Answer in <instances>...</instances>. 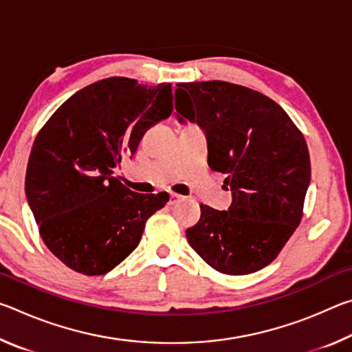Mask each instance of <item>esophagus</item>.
Wrapping results in <instances>:
<instances>
[{
	"label": "esophagus",
	"instance_id": "34e87169",
	"mask_svg": "<svg viewBox=\"0 0 352 352\" xmlns=\"http://www.w3.org/2000/svg\"><path fill=\"white\" fill-rule=\"evenodd\" d=\"M182 200H183L182 195H178V194L170 192V195H169V201H170L172 205H174V204H178V201H182Z\"/></svg>",
	"mask_w": 352,
	"mask_h": 352
}]
</instances>
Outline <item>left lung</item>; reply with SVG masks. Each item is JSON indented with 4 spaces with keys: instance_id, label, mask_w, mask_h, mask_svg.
<instances>
[{
    "instance_id": "1",
    "label": "left lung",
    "mask_w": 352,
    "mask_h": 352,
    "mask_svg": "<svg viewBox=\"0 0 352 352\" xmlns=\"http://www.w3.org/2000/svg\"><path fill=\"white\" fill-rule=\"evenodd\" d=\"M180 124L197 122L208 141V164L226 175L233 201L226 211L201 205L189 245L226 275L269 265L294 234L311 183L305 136L275 100L222 80L178 83Z\"/></svg>"
}]
</instances>
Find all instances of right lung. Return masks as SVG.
I'll return each instance as SVG.
<instances>
[{
    "label": "right lung",
    "mask_w": 352,
    "mask_h": 352,
    "mask_svg": "<svg viewBox=\"0 0 352 352\" xmlns=\"http://www.w3.org/2000/svg\"><path fill=\"white\" fill-rule=\"evenodd\" d=\"M172 113L170 83L109 77L74 93L40 130L25 190L41 239L65 265L105 275L138 247L168 194H136L113 175L148 127Z\"/></svg>",
    "instance_id": "1"
}]
</instances>
